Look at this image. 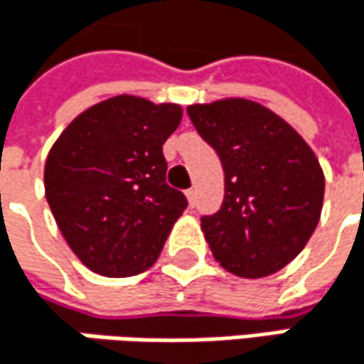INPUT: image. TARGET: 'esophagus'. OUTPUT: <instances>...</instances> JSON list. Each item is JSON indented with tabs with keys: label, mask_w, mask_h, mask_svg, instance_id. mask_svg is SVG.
Returning <instances> with one entry per match:
<instances>
[{
	"label": "esophagus",
	"mask_w": 364,
	"mask_h": 364,
	"mask_svg": "<svg viewBox=\"0 0 364 364\" xmlns=\"http://www.w3.org/2000/svg\"><path fill=\"white\" fill-rule=\"evenodd\" d=\"M185 196H187V202H189V206H196V189H187L185 191Z\"/></svg>",
	"instance_id": "esophagus-1"
}]
</instances>
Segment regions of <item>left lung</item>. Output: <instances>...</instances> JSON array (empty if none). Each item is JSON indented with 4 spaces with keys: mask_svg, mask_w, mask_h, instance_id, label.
<instances>
[{
    "mask_svg": "<svg viewBox=\"0 0 364 364\" xmlns=\"http://www.w3.org/2000/svg\"><path fill=\"white\" fill-rule=\"evenodd\" d=\"M200 136L219 154L225 198L202 232L213 257L240 278L276 274L304 251L325 198V175L304 136L249 99L189 105Z\"/></svg>",
    "mask_w": 364,
    "mask_h": 364,
    "instance_id": "obj_1",
    "label": "left lung"
}]
</instances>
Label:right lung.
<instances>
[{
	"mask_svg": "<svg viewBox=\"0 0 364 364\" xmlns=\"http://www.w3.org/2000/svg\"><path fill=\"white\" fill-rule=\"evenodd\" d=\"M177 103L117 95L82 111L54 141L43 187L69 249L95 274L149 269L187 206L166 183L162 145L181 124Z\"/></svg>",
	"mask_w": 364,
	"mask_h": 364,
	"instance_id": "obj_1",
	"label": "right lung"
}]
</instances>
